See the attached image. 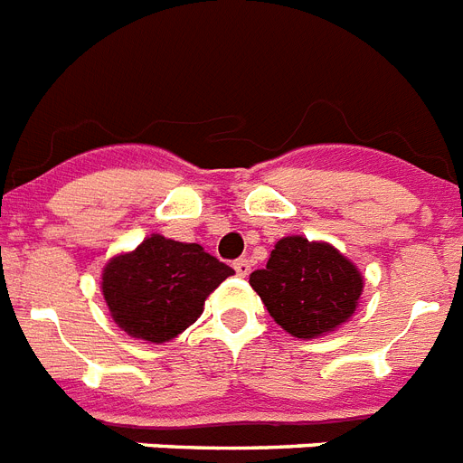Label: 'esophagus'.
Instances as JSON below:
<instances>
[{
    "mask_svg": "<svg viewBox=\"0 0 463 463\" xmlns=\"http://www.w3.org/2000/svg\"><path fill=\"white\" fill-rule=\"evenodd\" d=\"M232 269H235V273H238V276H250V270H251V264L250 261H247V259H238V261H235V264H232Z\"/></svg>",
    "mask_w": 463,
    "mask_h": 463,
    "instance_id": "obj_1",
    "label": "esophagus"
}]
</instances>
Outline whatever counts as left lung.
Here are the masks:
<instances>
[{
	"label": "left lung",
	"instance_id": "8db88e82",
	"mask_svg": "<svg viewBox=\"0 0 463 463\" xmlns=\"http://www.w3.org/2000/svg\"><path fill=\"white\" fill-rule=\"evenodd\" d=\"M250 285L285 333L314 340L354 317L364 276L333 244L288 235L276 242L266 269L251 273Z\"/></svg>",
	"mask_w": 463,
	"mask_h": 463
}]
</instances>
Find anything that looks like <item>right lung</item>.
<instances>
[{
	"instance_id": "obj_1",
	"label": "right lung",
	"mask_w": 463,
	"mask_h": 463,
	"mask_svg": "<svg viewBox=\"0 0 463 463\" xmlns=\"http://www.w3.org/2000/svg\"><path fill=\"white\" fill-rule=\"evenodd\" d=\"M235 270L197 242L159 232L121 251L101 270V295L114 323L135 340L168 342L204 311L206 297Z\"/></svg>"
}]
</instances>
